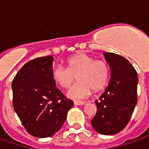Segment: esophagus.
<instances>
[{"mask_svg":"<svg viewBox=\"0 0 149 149\" xmlns=\"http://www.w3.org/2000/svg\"><path fill=\"white\" fill-rule=\"evenodd\" d=\"M74 104L75 105H84V104H85V102H80V101H74Z\"/></svg>","mask_w":149,"mask_h":149,"instance_id":"esophagus-1","label":"esophagus"}]
</instances>
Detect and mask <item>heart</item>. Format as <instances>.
I'll use <instances>...</instances> for the list:
<instances>
[{
    "label": "heart",
    "mask_w": 149,
    "mask_h": 149,
    "mask_svg": "<svg viewBox=\"0 0 149 149\" xmlns=\"http://www.w3.org/2000/svg\"><path fill=\"white\" fill-rule=\"evenodd\" d=\"M65 65L66 68L55 66L52 70V78L61 88L68 89L77 77L79 82L68 93L72 99H83L91 91L98 92L107 83L110 69L105 61L79 53L67 58Z\"/></svg>",
    "instance_id": "obj_1"
}]
</instances>
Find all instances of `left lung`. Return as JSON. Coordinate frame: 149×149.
<instances>
[{"instance_id":"8db88e82","label":"left lung","mask_w":149,"mask_h":149,"mask_svg":"<svg viewBox=\"0 0 149 149\" xmlns=\"http://www.w3.org/2000/svg\"><path fill=\"white\" fill-rule=\"evenodd\" d=\"M111 76L108 87L95 102L97 107L91 125L99 133H119L130 122L137 102V73L130 62L121 55L104 53Z\"/></svg>"}]
</instances>
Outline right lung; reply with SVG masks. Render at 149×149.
Segmentation results:
<instances>
[{
    "mask_svg": "<svg viewBox=\"0 0 149 149\" xmlns=\"http://www.w3.org/2000/svg\"><path fill=\"white\" fill-rule=\"evenodd\" d=\"M51 56L25 64L12 83L13 108L25 130L32 136L48 137L57 133L73 106L56 88Z\"/></svg>",
    "mask_w": 149,
    "mask_h": 149,
    "instance_id": "add662e5",
    "label": "right lung"
}]
</instances>
